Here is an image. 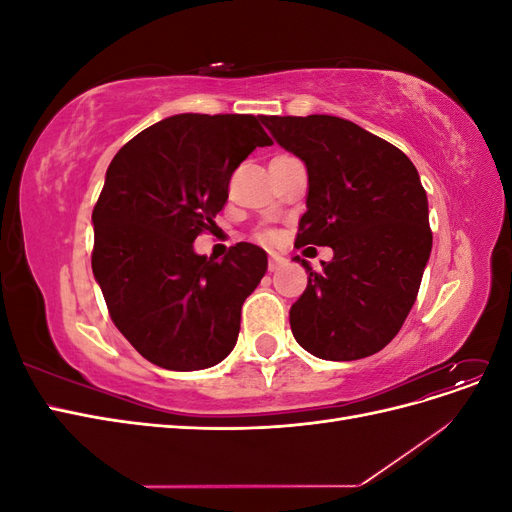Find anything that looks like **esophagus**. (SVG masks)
<instances>
[{
	"label": "esophagus",
	"instance_id": "obj_1",
	"mask_svg": "<svg viewBox=\"0 0 512 512\" xmlns=\"http://www.w3.org/2000/svg\"><path fill=\"white\" fill-rule=\"evenodd\" d=\"M284 262H286L284 256L271 252V256H269V271H277V269H280V267L284 265Z\"/></svg>",
	"mask_w": 512,
	"mask_h": 512
}]
</instances>
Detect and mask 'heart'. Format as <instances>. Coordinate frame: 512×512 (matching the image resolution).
I'll return each mask as SVG.
<instances>
[{
	"mask_svg": "<svg viewBox=\"0 0 512 512\" xmlns=\"http://www.w3.org/2000/svg\"><path fill=\"white\" fill-rule=\"evenodd\" d=\"M262 239H273V235H271V232H267V235H262Z\"/></svg>",
	"mask_w": 512,
	"mask_h": 512,
	"instance_id": "1",
	"label": "heart"
}]
</instances>
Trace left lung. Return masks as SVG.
I'll return each mask as SVG.
<instances>
[{"mask_svg":"<svg viewBox=\"0 0 512 512\" xmlns=\"http://www.w3.org/2000/svg\"><path fill=\"white\" fill-rule=\"evenodd\" d=\"M275 143L307 168V211L294 245L333 260L290 307L299 346L324 361L376 354L399 333L431 254L427 194L404 151L333 115L265 117Z\"/></svg>","mask_w":512,"mask_h":512,"instance_id":"1","label":"left lung"}]
</instances>
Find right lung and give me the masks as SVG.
Here are the masks:
<instances>
[{
	"instance_id": "right-lung-1",
	"label": "right lung",
	"mask_w": 512,
	"mask_h": 512,
	"mask_svg": "<svg viewBox=\"0 0 512 512\" xmlns=\"http://www.w3.org/2000/svg\"><path fill=\"white\" fill-rule=\"evenodd\" d=\"M271 143L254 115L183 113L136 134L108 164L91 269L115 327L149 363L196 371L235 348L267 252L237 243L213 260L194 239L224 209L237 166Z\"/></svg>"
}]
</instances>
